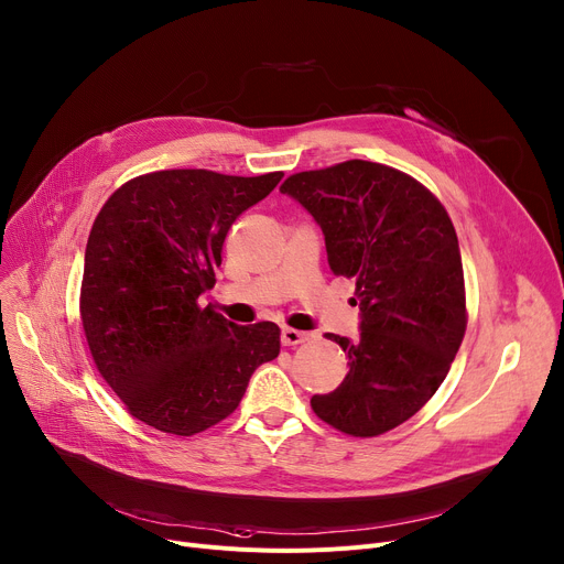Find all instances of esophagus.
I'll use <instances>...</instances> for the list:
<instances>
[{"instance_id": "esophagus-1", "label": "esophagus", "mask_w": 564, "mask_h": 564, "mask_svg": "<svg viewBox=\"0 0 564 564\" xmlns=\"http://www.w3.org/2000/svg\"><path fill=\"white\" fill-rule=\"evenodd\" d=\"M308 333H304V330H296V328H290V326H285L283 330H281V343L285 345V347H296V345H302V343H306L308 340Z\"/></svg>"}]
</instances>
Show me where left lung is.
<instances>
[{"label": "left lung", "mask_w": 564, "mask_h": 564, "mask_svg": "<svg viewBox=\"0 0 564 564\" xmlns=\"http://www.w3.org/2000/svg\"><path fill=\"white\" fill-rule=\"evenodd\" d=\"M281 193L322 227L333 274L354 279L360 337L326 333L349 354L343 386L311 405L354 437L383 435L437 392L467 330L465 274L454 221L410 174L345 161L290 174Z\"/></svg>", "instance_id": "8db88e82"}]
</instances>
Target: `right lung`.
Segmentation results:
<instances>
[{
    "mask_svg": "<svg viewBox=\"0 0 564 564\" xmlns=\"http://www.w3.org/2000/svg\"><path fill=\"white\" fill-rule=\"evenodd\" d=\"M283 172L161 170L122 183L90 229L79 315L90 356L129 415L195 435L240 405L281 351L274 322L238 326L199 296L215 285L231 224Z\"/></svg>",
    "mask_w": 564,
    "mask_h": 564,
    "instance_id": "1",
    "label": "right lung"
}]
</instances>
